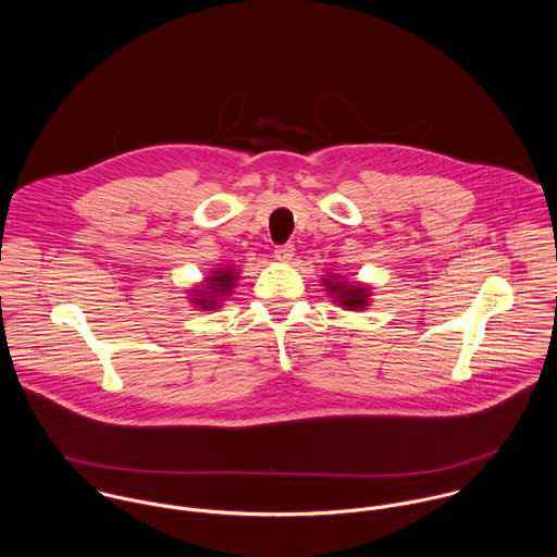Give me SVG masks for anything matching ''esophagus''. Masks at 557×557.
<instances>
[{
    "instance_id": "34e87169",
    "label": "esophagus",
    "mask_w": 557,
    "mask_h": 557,
    "mask_svg": "<svg viewBox=\"0 0 557 557\" xmlns=\"http://www.w3.org/2000/svg\"><path fill=\"white\" fill-rule=\"evenodd\" d=\"M294 244H283V246H276L274 250V259L281 261V263H289L294 259Z\"/></svg>"
}]
</instances>
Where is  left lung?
<instances>
[{
	"instance_id": "obj_1",
	"label": "left lung",
	"mask_w": 557,
	"mask_h": 557,
	"mask_svg": "<svg viewBox=\"0 0 557 557\" xmlns=\"http://www.w3.org/2000/svg\"><path fill=\"white\" fill-rule=\"evenodd\" d=\"M323 285H325V292L334 298V302L345 307V311H360V309L369 307L371 287H367V285H358V283L347 285L336 274H327V278H323Z\"/></svg>"
}]
</instances>
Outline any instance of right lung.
I'll list each match as a JSON object with an SVG mask.
<instances>
[{
	"label": "right lung",
	"mask_w": 557,
	"mask_h": 557,
	"mask_svg": "<svg viewBox=\"0 0 557 557\" xmlns=\"http://www.w3.org/2000/svg\"><path fill=\"white\" fill-rule=\"evenodd\" d=\"M238 281V272L236 268H225V270H216L212 272V276H208L206 285L201 289H195V298L193 305L203 309V311H212L216 307H221V302L232 294V289L236 287Z\"/></svg>",
	"instance_id": "1"
}]
</instances>
